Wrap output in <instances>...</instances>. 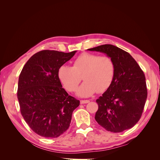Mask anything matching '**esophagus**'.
<instances>
[{
    "mask_svg": "<svg viewBox=\"0 0 160 160\" xmlns=\"http://www.w3.org/2000/svg\"><path fill=\"white\" fill-rule=\"evenodd\" d=\"M89 102V100H81L80 103L81 104H85V103H88Z\"/></svg>",
    "mask_w": 160,
    "mask_h": 160,
    "instance_id": "obj_1",
    "label": "esophagus"
}]
</instances>
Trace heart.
Masks as SVG:
<instances>
[{
  "mask_svg": "<svg viewBox=\"0 0 160 160\" xmlns=\"http://www.w3.org/2000/svg\"><path fill=\"white\" fill-rule=\"evenodd\" d=\"M115 73L113 60L109 56L83 53L73 61L72 67L62 65L58 70V77L64 88L75 91L80 82L85 80L77 90V95L87 98L107 90L111 86Z\"/></svg>",
  "mask_w": 160,
  "mask_h": 160,
  "instance_id": "heart-1",
  "label": "heart"
}]
</instances>
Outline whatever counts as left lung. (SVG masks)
<instances>
[{
  "mask_svg": "<svg viewBox=\"0 0 160 160\" xmlns=\"http://www.w3.org/2000/svg\"><path fill=\"white\" fill-rule=\"evenodd\" d=\"M88 50L105 53L115 65L113 83L96 100V122L113 133L132 128L141 118L148 97L143 71L129 52L116 46L103 45Z\"/></svg>",
  "mask_w": 160,
  "mask_h": 160,
  "instance_id": "1",
  "label": "left lung"
}]
</instances>
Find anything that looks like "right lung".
I'll return each instance as SVG.
<instances>
[{
    "mask_svg": "<svg viewBox=\"0 0 160 160\" xmlns=\"http://www.w3.org/2000/svg\"><path fill=\"white\" fill-rule=\"evenodd\" d=\"M77 51L43 50L33 55L19 75L17 98L28 126L44 138H55L69 128L80 101L62 88L58 70Z\"/></svg>",
    "mask_w": 160,
    "mask_h": 160,
    "instance_id": "obj_1",
    "label": "right lung"
}]
</instances>
